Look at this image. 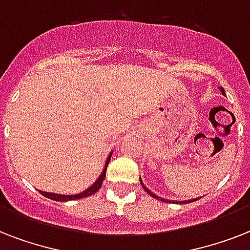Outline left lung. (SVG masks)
<instances>
[{"mask_svg":"<svg viewBox=\"0 0 250 250\" xmlns=\"http://www.w3.org/2000/svg\"><path fill=\"white\" fill-rule=\"evenodd\" d=\"M219 90H221V93L223 94V96H226V92H225V88H223V86H219ZM140 183H141V186H143V188H144L145 190H146V192H148L149 194H150V196H152V197H154V198H157V200H161V201H164V202H174V204H184V202H193V201H197V200H200V198H192V200H186V201H174V200H172V201H168V200H165V198H161V197H158V196H157V194H154L153 193V192H150V190L148 189V188H146V186H144V183H143V180H141V178H140Z\"/></svg>","mask_w":250,"mask_h":250,"instance_id":"obj_1","label":"left lung"}]
</instances>
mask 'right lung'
<instances>
[{"instance_id":"1","label":"right lung","mask_w":250,"mask_h":250,"mask_svg":"<svg viewBox=\"0 0 250 250\" xmlns=\"http://www.w3.org/2000/svg\"><path fill=\"white\" fill-rule=\"evenodd\" d=\"M113 156V152L110 153L109 157H107V160H106V164L105 167H104V170H102L101 175L98 176V179L96 182L89 187V188H86L85 190H83L82 193H78V194H58V193H50V192H45V190H39L42 196L45 197L50 198V200H54V201H61V202H66V201H72V200H79V198H84V197H88V196H92L97 192L102 186V182H104V179L106 176V168H107V165L110 162V158Z\"/></svg>"}]
</instances>
